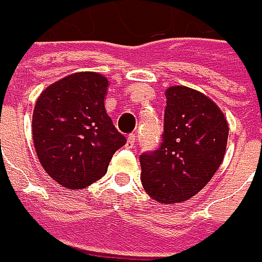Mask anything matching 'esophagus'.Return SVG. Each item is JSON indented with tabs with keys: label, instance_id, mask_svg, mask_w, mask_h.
<instances>
[{
	"label": "esophagus",
	"instance_id": "1",
	"mask_svg": "<svg viewBox=\"0 0 262 262\" xmlns=\"http://www.w3.org/2000/svg\"><path fill=\"white\" fill-rule=\"evenodd\" d=\"M137 143V137L134 134H129L128 138H126V146L129 147V148H133V147L136 146Z\"/></svg>",
	"mask_w": 262,
	"mask_h": 262
}]
</instances>
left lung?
I'll return each instance as SVG.
<instances>
[{
	"mask_svg": "<svg viewBox=\"0 0 262 262\" xmlns=\"http://www.w3.org/2000/svg\"><path fill=\"white\" fill-rule=\"evenodd\" d=\"M165 133L156 151L140 156L141 182L160 204L182 203L214 176L226 153L229 125L222 109L204 93L167 87Z\"/></svg>",
	"mask_w": 262,
	"mask_h": 262,
	"instance_id": "obj_1",
	"label": "left lung"
}]
</instances>
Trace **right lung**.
Masks as SVG:
<instances>
[{
  "label": "right lung",
  "mask_w": 262,
  "mask_h": 262,
  "mask_svg": "<svg viewBox=\"0 0 262 262\" xmlns=\"http://www.w3.org/2000/svg\"><path fill=\"white\" fill-rule=\"evenodd\" d=\"M107 84L99 73H74L46 87L36 100V155L46 173L67 189H83L99 181L126 143L106 114Z\"/></svg>",
  "instance_id": "obj_1"
}]
</instances>
